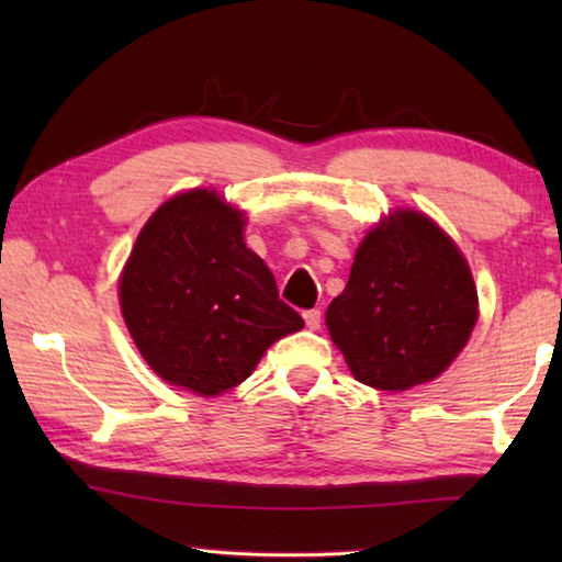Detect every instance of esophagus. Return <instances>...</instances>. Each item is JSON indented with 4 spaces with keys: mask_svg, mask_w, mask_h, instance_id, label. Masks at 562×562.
<instances>
[{
    "mask_svg": "<svg viewBox=\"0 0 562 562\" xmlns=\"http://www.w3.org/2000/svg\"><path fill=\"white\" fill-rule=\"evenodd\" d=\"M304 322H307L310 329H319L322 312L319 310H307V312H304Z\"/></svg>",
    "mask_w": 562,
    "mask_h": 562,
    "instance_id": "1",
    "label": "esophagus"
}]
</instances>
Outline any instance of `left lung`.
I'll use <instances>...</instances> for the list:
<instances>
[{"instance_id": "obj_1", "label": "left lung", "mask_w": 562, "mask_h": 562, "mask_svg": "<svg viewBox=\"0 0 562 562\" xmlns=\"http://www.w3.org/2000/svg\"><path fill=\"white\" fill-rule=\"evenodd\" d=\"M475 317L479 297L459 247L426 215L398 211L359 245L327 327L361 384L404 392L451 364Z\"/></svg>"}]
</instances>
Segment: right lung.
<instances>
[{
    "label": "right lung",
    "instance_id": "add662e5",
    "mask_svg": "<svg viewBox=\"0 0 562 562\" xmlns=\"http://www.w3.org/2000/svg\"><path fill=\"white\" fill-rule=\"evenodd\" d=\"M243 225L215 190L180 193L150 215L121 274L123 319L148 367L203 396L245 382L272 341L304 327Z\"/></svg>",
    "mask_w": 562,
    "mask_h": 562
}]
</instances>
